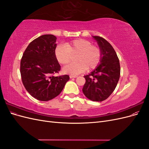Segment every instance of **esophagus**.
Returning <instances> with one entry per match:
<instances>
[{
    "instance_id": "obj_1",
    "label": "esophagus",
    "mask_w": 149,
    "mask_h": 149,
    "mask_svg": "<svg viewBox=\"0 0 149 149\" xmlns=\"http://www.w3.org/2000/svg\"><path fill=\"white\" fill-rule=\"evenodd\" d=\"M77 76H74V75H70V78H76Z\"/></svg>"
}]
</instances>
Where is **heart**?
<instances>
[{
  "label": "heart",
  "mask_w": 149,
  "mask_h": 149,
  "mask_svg": "<svg viewBox=\"0 0 149 149\" xmlns=\"http://www.w3.org/2000/svg\"><path fill=\"white\" fill-rule=\"evenodd\" d=\"M78 54L76 61L66 66L63 71L65 73L78 74L87 68L93 70L100 65L102 53L100 48L92 45L88 40L78 38L73 40L65 45H58L55 49V56L58 61L66 65L71 60L72 55Z\"/></svg>",
  "instance_id": "heart-1"
}]
</instances>
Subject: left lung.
Masks as SVG:
<instances>
[{
  "mask_svg": "<svg viewBox=\"0 0 149 149\" xmlns=\"http://www.w3.org/2000/svg\"><path fill=\"white\" fill-rule=\"evenodd\" d=\"M100 47L101 63L91 73L84 76L83 92L89 100L102 101L114 91L120 78V67L118 55L111 45L100 36H94Z\"/></svg>",
  "mask_w": 149,
  "mask_h": 149,
  "instance_id": "obj_1",
  "label": "left lung"
}]
</instances>
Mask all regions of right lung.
<instances>
[{"label": "right lung", "instance_id": "right-lung-1", "mask_svg": "<svg viewBox=\"0 0 149 149\" xmlns=\"http://www.w3.org/2000/svg\"><path fill=\"white\" fill-rule=\"evenodd\" d=\"M56 37L44 35L25 49L20 61L22 81L31 96L42 101L55 98L62 91L70 76H54L61 70L55 56Z\"/></svg>", "mask_w": 149, "mask_h": 149}]
</instances>
